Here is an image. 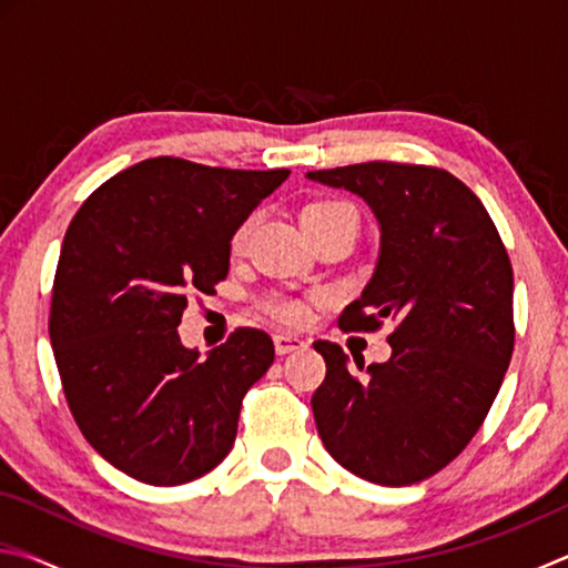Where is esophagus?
Listing matches in <instances>:
<instances>
[{"mask_svg":"<svg viewBox=\"0 0 568 568\" xmlns=\"http://www.w3.org/2000/svg\"><path fill=\"white\" fill-rule=\"evenodd\" d=\"M273 343H275V353L277 355H287V353L301 351V348H305V345H307V341L297 338V335H285V333H277L275 338H273Z\"/></svg>","mask_w":568,"mask_h":568,"instance_id":"obj_1","label":"esophagus"}]
</instances>
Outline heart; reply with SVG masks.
Instances as JSON below:
<instances>
[{
  "instance_id": "1",
  "label": "heart",
  "mask_w": 568,
  "mask_h": 568,
  "mask_svg": "<svg viewBox=\"0 0 568 568\" xmlns=\"http://www.w3.org/2000/svg\"><path fill=\"white\" fill-rule=\"evenodd\" d=\"M345 215H355V213H353L351 205L341 203V200H313V203H307L303 207L301 223L305 227V233H313V230L328 225V223H333V220L345 217ZM253 225H255V217H247L245 223L235 230L233 243H230V245H233V253H240V250L245 247L247 237H250V230H253ZM271 311L277 315V318H283L287 323H303L307 318L305 303H301V301H285V297H283V301H273L271 303Z\"/></svg>"
}]
</instances>
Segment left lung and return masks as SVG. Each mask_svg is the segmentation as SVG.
Instances as JSON below:
<instances>
[{
  "label": "left lung",
  "instance_id": "obj_1",
  "mask_svg": "<svg viewBox=\"0 0 568 568\" xmlns=\"http://www.w3.org/2000/svg\"><path fill=\"white\" fill-rule=\"evenodd\" d=\"M305 178L363 197L381 227L376 271L338 325L396 323L390 358L368 365L365 381L341 345L313 343L328 368L311 400L318 436L371 484H418L476 436L511 363L506 247L480 200L446 170L363 162Z\"/></svg>",
  "mask_w": 568,
  "mask_h": 568
}]
</instances>
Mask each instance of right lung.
I'll return each mask as SVG.
<instances>
[{
  "instance_id": "right-lung-1",
  "label": "right lung",
  "mask_w": 568,
  "mask_h": 568,
  "mask_svg": "<svg viewBox=\"0 0 568 568\" xmlns=\"http://www.w3.org/2000/svg\"><path fill=\"white\" fill-rule=\"evenodd\" d=\"M291 170L152 158L110 178L67 227L50 341L82 436L122 474L180 486L235 444L240 403L273 365L271 335L237 328L207 355L178 325L190 293L230 271V240Z\"/></svg>"
}]
</instances>
